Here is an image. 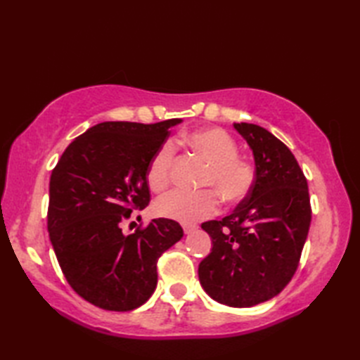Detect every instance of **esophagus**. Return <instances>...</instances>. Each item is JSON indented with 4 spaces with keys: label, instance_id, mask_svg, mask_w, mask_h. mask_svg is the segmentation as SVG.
<instances>
[{
    "label": "esophagus",
    "instance_id": "esophagus-1",
    "mask_svg": "<svg viewBox=\"0 0 360 360\" xmlns=\"http://www.w3.org/2000/svg\"><path fill=\"white\" fill-rule=\"evenodd\" d=\"M182 229H184V233H192V232H195L196 231V226L195 224H184V226H182Z\"/></svg>",
    "mask_w": 360,
    "mask_h": 360
}]
</instances>
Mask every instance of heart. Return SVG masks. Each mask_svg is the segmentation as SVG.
<instances>
[{
  "instance_id": "heart-1",
  "label": "heart",
  "mask_w": 360,
  "mask_h": 360,
  "mask_svg": "<svg viewBox=\"0 0 360 360\" xmlns=\"http://www.w3.org/2000/svg\"><path fill=\"white\" fill-rule=\"evenodd\" d=\"M187 142L209 164L202 186L215 188L226 202H240L249 195L255 181L254 165L238 158V145L231 134L221 128H207L190 134ZM173 156L174 143L167 141L150 159L147 182L155 192H162L170 182ZM218 205L219 198L213 190H173L155 202V213L190 224L212 217Z\"/></svg>"
}]
</instances>
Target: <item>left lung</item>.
Segmentation results:
<instances>
[{
	"label": "left lung",
	"instance_id": "left-lung-1",
	"mask_svg": "<svg viewBox=\"0 0 360 360\" xmlns=\"http://www.w3.org/2000/svg\"><path fill=\"white\" fill-rule=\"evenodd\" d=\"M254 155L255 181L229 217L201 224L212 252L198 267L218 303L250 308L280 294L297 271L311 224L308 182L292 153L263 127L233 124Z\"/></svg>",
	"mask_w": 360,
	"mask_h": 360
}]
</instances>
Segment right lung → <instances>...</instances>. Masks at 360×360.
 <instances>
[{
  "label": "right lung",
  "mask_w": 360,
  "mask_h": 360,
  "mask_svg": "<svg viewBox=\"0 0 360 360\" xmlns=\"http://www.w3.org/2000/svg\"><path fill=\"white\" fill-rule=\"evenodd\" d=\"M181 122H102L75 137L52 170V248L71 288L94 307H142L158 285V258L184 235L167 218L129 235L122 231L131 209L148 205L150 159Z\"/></svg>",
  "instance_id": "right-lung-1"
}]
</instances>
